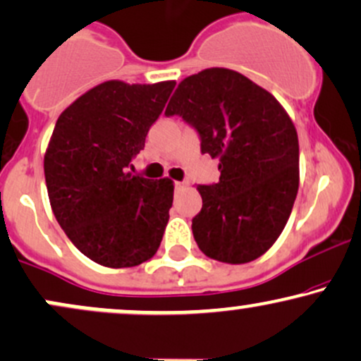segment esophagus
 Wrapping results in <instances>:
<instances>
[{"instance_id":"esophagus-1","label":"esophagus","mask_w":361,"mask_h":361,"mask_svg":"<svg viewBox=\"0 0 361 361\" xmlns=\"http://www.w3.org/2000/svg\"><path fill=\"white\" fill-rule=\"evenodd\" d=\"M185 186H188V183H186V181H175V188L176 190L185 188Z\"/></svg>"}]
</instances>
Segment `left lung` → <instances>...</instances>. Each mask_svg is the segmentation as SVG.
<instances>
[{"instance_id": "8db88e82", "label": "left lung", "mask_w": 361, "mask_h": 361, "mask_svg": "<svg viewBox=\"0 0 361 361\" xmlns=\"http://www.w3.org/2000/svg\"><path fill=\"white\" fill-rule=\"evenodd\" d=\"M219 159V183L200 185L192 231L204 255L241 264L279 239L299 190V139L276 98L243 74L212 68L185 78L164 111Z\"/></svg>"}]
</instances>
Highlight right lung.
<instances>
[{
    "mask_svg": "<svg viewBox=\"0 0 361 361\" xmlns=\"http://www.w3.org/2000/svg\"><path fill=\"white\" fill-rule=\"evenodd\" d=\"M175 81H105L57 118L44 157L52 212L82 255L109 268L137 267L159 247L173 181L132 175Z\"/></svg>",
    "mask_w": 361,
    "mask_h": 361,
    "instance_id": "add662e5",
    "label": "right lung"
}]
</instances>
